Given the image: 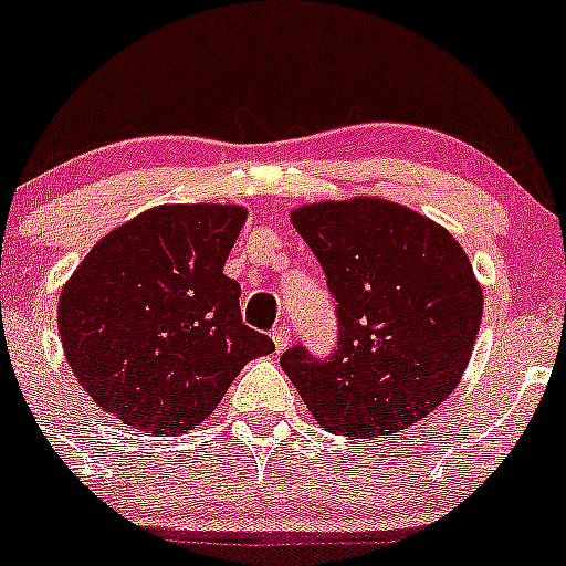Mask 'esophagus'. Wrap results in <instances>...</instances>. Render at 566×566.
Wrapping results in <instances>:
<instances>
[{"mask_svg": "<svg viewBox=\"0 0 566 566\" xmlns=\"http://www.w3.org/2000/svg\"><path fill=\"white\" fill-rule=\"evenodd\" d=\"M272 340H275V348H277V352H283V348L289 346V340H291L289 326H285V324H277L275 329H272Z\"/></svg>", "mask_w": 566, "mask_h": 566, "instance_id": "esophagus-1", "label": "esophagus"}]
</instances>
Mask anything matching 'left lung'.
Segmentation results:
<instances>
[{"mask_svg": "<svg viewBox=\"0 0 566 566\" xmlns=\"http://www.w3.org/2000/svg\"><path fill=\"white\" fill-rule=\"evenodd\" d=\"M291 223L337 302L332 354L296 343L281 357L316 422L381 439L444 403L482 318V289L455 237L381 198L307 203Z\"/></svg>", "mask_w": 566, "mask_h": 566, "instance_id": "obj_1", "label": "left lung"}]
</instances>
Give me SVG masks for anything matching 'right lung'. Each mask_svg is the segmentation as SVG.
Here are the masks:
<instances>
[{"label":"right lung","mask_w":566,"mask_h":566,"mask_svg":"<svg viewBox=\"0 0 566 566\" xmlns=\"http://www.w3.org/2000/svg\"><path fill=\"white\" fill-rule=\"evenodd\" d=\"M242 207L166 203L103 237L60 296V335L81 387L136 433H185L244 365L275 352L242 324L223 275Z\"/></svg>","instance_id":"add662e5"}]
</instances>
